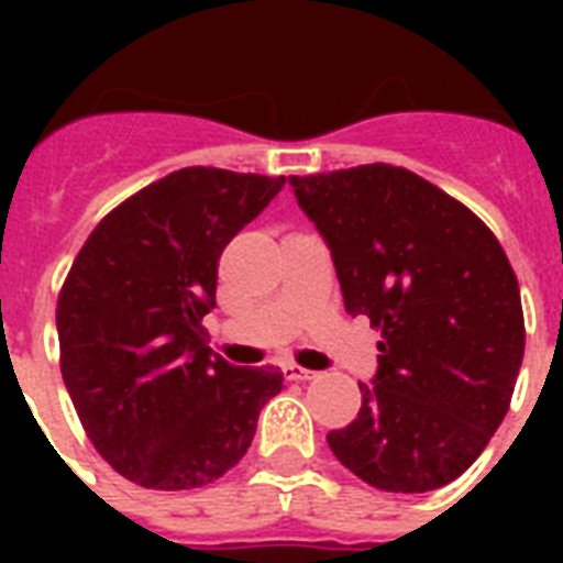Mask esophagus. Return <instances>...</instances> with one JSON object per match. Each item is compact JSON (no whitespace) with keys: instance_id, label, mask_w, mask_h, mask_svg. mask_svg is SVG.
<instances>
[{"instance_id":"esophagus-1","label":"esophagus","mask_w":563,"mask_h":563,"mask_svg":"<svg viewBox=\"0 0 563 563\" xmlns=\"http://www.w3.org/2000/svg\"><path fill=\"white\" fill-rule=\"evenodd\" d=\"M283 374H286V379H295V383H307V379H312V376H316V371L300 368V365L289 362V365H283Z\"/></svg>"}]
</instances>
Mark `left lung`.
<instances>
[{
    "instance_id": "left-lung-1",
    "label": "left lung",
    "mask_w": 563,
    "mask_h": 563,
    "mask_svg": "<svg viewBox=\"0 0 563 563\" xmlns=\"http://www.w3.org/2000/svg\"><path fill=\"white\" fill-rule=\"evenodd\" d=\"M330 245L344 309L383 333L374 385L333 455L379 490L459 479L506 418L523 362L520 286L485 221L415 172L368 163L291 175Z\"/></svg>"
}]
</instances>
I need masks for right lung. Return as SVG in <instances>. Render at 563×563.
Masks as SVG:
<instances>
[{
	"label": "right lung",
	"instance_id": "right-lung-1",
	"mask_svg": "<svg viewBox=\"0 0 563 563\" xmlns=\"http://www.w3.org/2000/svg\"><path fill=\"white\" fill-rule=\"evenodd\" d=\"M286 178L189 166L96 224L57 295L60 374L81 427L125 479L192 490L236 467L277 368L207 347L219 256Z\"/></svg>",
	"mask_w": 563,
	"mask_h": 563
}]
</instances>
